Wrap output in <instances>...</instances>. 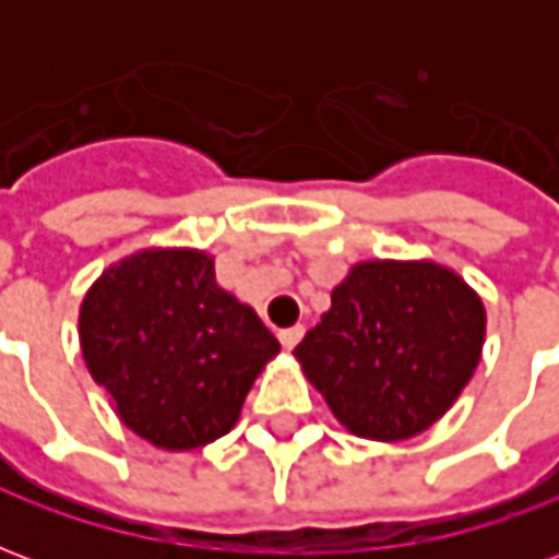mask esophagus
<instances>
[{"label": "esophagus", "instance_id": "esophagus-1", "mask_svg": "<svg viewBox=\"0 0 559 559\" xmlns=\"http://www.w3.org/2000/svg\"><path fill=\"white\" fill-rule=\"evenodd\" d=\"M302 335H305V326H299V323H296V326H290V329H281V332H278V338H281V344H284V350H293V347H296V344L302 341Z\"/></svg>", "mask_w": 559, "mask_h": 559}]
</instances>
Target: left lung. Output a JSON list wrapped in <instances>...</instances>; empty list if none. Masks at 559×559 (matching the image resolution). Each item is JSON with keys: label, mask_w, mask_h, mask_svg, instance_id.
<instances>
[{"label": "left lung", "mask_w": 559, "mask_h": 559, "mask_svg": "<svg viewBox=\"0 0 559 559\" xmlns=\"http://www.w3.org/2000/svg\"><path fill=\"white\" fill-rule=\"evenodd\" d=\"M485 302L437 260H359L293 350L332 416L356 437L399 443L457 401L485 347Z\"/></svg>", "instance_id": "1"}]
</instances>
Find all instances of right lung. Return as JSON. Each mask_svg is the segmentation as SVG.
<instances>
[{"mask_svg": "<svg viewBox=\"0 0 559 559\" xmlns=\"http://www.w3.org/2000/svg\"><path fill=\"white\" fill-rule=\"evenodd\" d=\"M80 350L126 428L164 452L215 443L278 356L251 305L215 281L200 248H140L80 302Z\"/></svg>", "mask_w": 559, "mask_h": 559, "instance_id": "obj_1", "label": "right lung"}]
</instances>
